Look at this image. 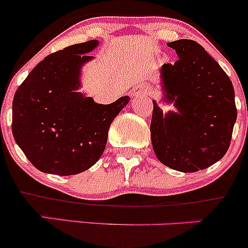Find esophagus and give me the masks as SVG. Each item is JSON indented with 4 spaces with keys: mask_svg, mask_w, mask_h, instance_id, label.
<instances>
[{
    "mask_svg": "<svg viewBox=\"0 0 248 248\" xmlns=\"http://www.w3.org/2000/svg\"><path fill=\"white\" fill-rule=\"evenodd\" d=\"M154 93V89L147 84H141L137 86L133 90V96L134 97H145V96H151Z\"/></svg>",
    "mask_w": 248,
    "mask_h": 248,
    "instance_id": "esophagus-1",
    "label": "esophagus"
}]
</instances>
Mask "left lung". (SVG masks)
<instances>
[{"label":"left lung","mask_w":248,"mask_h":248,"mask_svg":"<svg viewBox=\"0 0 248 248\" xmlns=\"http://www.w3.org/2000/svg\"><path fill=\"white\" fill-rule=\"evenodd\" d=\"M174 64L161 68L164 101L177 111L154 102L151 141L161 163L182 172L206 169L226 155L236 121L234 87L226 72L197 42L179 39Z\"/></svg>","instance_id":"left-lung-1"}]
</instances>
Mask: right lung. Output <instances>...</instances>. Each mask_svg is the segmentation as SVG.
Masks as SVG:
<instances>
[{
  "label": "right lung",
  "instance_id": "1",
  "mask_svg": "<svg viewBox=\"0 0 248 248\" xmlns=\"http://www.w3.org/2000/svg\"><path fill=\"white\" fill-rule=\"evenodd\" d=\"M97 46L93 39L49 55L17 87L12 131L38 170L67 176L91 168L106 149L112 120L128 104V96L98 104L78 92L82 64Z\"/></svg>",
  "mask_w": 248,
  "mask_h": 248
}]
</instances>
